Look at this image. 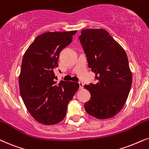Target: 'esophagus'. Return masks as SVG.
<instances>
[{"label":"esophagus","mask_w":149,"mask_h":149,"mask_svg":"<svg viewBox=\"0 0 149 149\" xmlns=\"http://www.w3.org/2000/svg\"><path fill=\"white\" fill-rule=\"evenodd\" d=\"M79 88L80 89L84 88V84H83L82 82H79Z\"/></svg>","instance_id":"1"}]
</instances>
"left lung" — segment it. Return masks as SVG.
Here are the masks:
<instances>
[{"label":"left lung","mask_w":149,"mask_h":149,"mask_svg":"<svg viewBox=\"0 0 149 149\" xmlns=\"http://www.w3.org/2000/svg\"><path fill=\"white\" fill-rule=\"evenodd\" d=\"M79 40L98 81L84 86L91 95L85 109L98 119L115 116L126 103L132 84L126 52L103 29L82 30Z\"/></svg>","instance_id":"left-lung-1"}]
</instances>
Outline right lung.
Here are the masks:
<instances>
[{
	"label": "right lung",
	"instance_id": "1",
	"mask_svg": "<svg viewBox=\"0 0 149 149\" xmlns=\"http://www.w3.org/2000/svg\"><path fill=\"white\" fill-rule=\"evenodd\" d=\"M77 31L46 32L38 36L24 54L19 88L26 109L40 123L51 125L66 115L68 104L79 88L78 83L55 81L59 53L72 42Z\"/></svg>",
	"mask_w": 149,
	"mask_h": 149
}]
</instances>
